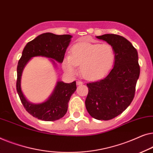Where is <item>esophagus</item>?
Wrapping results in <instances>:
<instances>
[{
	"instance_id": "1",
	"label": "esophagus",
	"mask_w": 153,
	"mask_h": 153,
	"mask_svg": "<svg viewBox=\"0 0 153 153\" xmlns=\"http://www.w3.org/2000/svg\"><path fill=\"white\" fill-rule=\"evenodd\" d=\"M76 84H77V85H83V82L81 81H77Z\"/></svg>"
}]
</instances>
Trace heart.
Returning <instances> with one entry per match:
<instances>
[{
    "instance_id": "heart-1",
    "label": "heart",
    "mask_w": 153,
    "mask_h": 153,
    "mask_svg": "<svg viewBox=\"0 0 153 153\" xmlns=\"http://www.w3.org/2000/svg\"><path fill=\"white\" fill-rule=\"evenodd\" d=\"M115 51L111 44L81 42L70 49L62 62V67L70 75H75L80 65L82 76L88 80L102 78L112 68L115 61Z\"/></svg>"
}]
</instances>
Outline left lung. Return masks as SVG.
<instances>
[{"label":"left lung","instance_id":"8db88e82","mask_svg":"<svg viewBox=\"0 0 153 153\" xmlns=\"http://www.w3.org/2000/svg\"><path fill=\"white\" fill-rule=\"evenodd\" d=\"M96 37L113 46L115 62L106 77L87 84L89 92L85 106L94 119L108 120L120 114L132 102L140 66L136 48L123 36L106 34Z\"/></svg>","mask_w":153,"mask_h":153}]
</instances>
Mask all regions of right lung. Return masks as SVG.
I'll return each instance as SVG.
<instances>
[{
	"instance_id": "1",
	"label": "right lung",
	"mask_w": 153,
	"mask_h": 153,
	"mask_svg": "<svg viewBox=\"0 0 153 153\" xmlns=\"http://www.w3.org/2000/svg\"><path fill=\"white\" fill-rule=\"evenodd\" d=\"M72 36L46 33L39 35L26 44L17 66L16 91L27 112L33 117L45 121H54L66 114L70 98L76 90V82L64 83L59 81L52 95L46 102L40 104L29 102L21 91V77L23 68L32 57L43 56L62 63Z\"/></svg>"
}]
</instances>
